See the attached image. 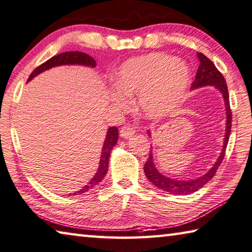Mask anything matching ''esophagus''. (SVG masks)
<instances>
[{"instance_id": "34e87169", "label": "esophagus", "mask_w": 252, "mask_h": 252, "mask_svg": "<svg viewBox=\"0 0 252 252\" xmlns=\"http://www.w3.org/2000/svg\"><path fill=\"white\" fill-rule=\"evenodd\" d=\"M135 134V129L130 126H124L121 129V136L123 138H129Z\"/></svg>"}]
</instances>
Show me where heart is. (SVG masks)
Returning a JSON list of instances; mask_svg holds the SVG:
<instances>
[{
  "label": "heart",
  "mask_w": 252,
  "mask_h": 252,
  "mask_svg": "<svg viewBox=\"0 0 252 252\" xmlns=\"http://www.w3.org/2000/svg\"><path fill=\"white\" fill-rule=\"evenodd\" d=\"M190 69L183 61L164 53H152L127 60L117 70L112 93L116 105L125 107L127 96H138L137 104L145 116L160 118L183 100Z\"/></svg>",
  "instance_id": "b5f03b06"
}]
</instances>
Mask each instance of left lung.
Returning <instances> with one entry per match:
<instances>
[{"mask_svg": "<svg viewBox=\"0 0 252 252\" xmlns=\"http://www.w3.org/2000/svg\"><path fill=\"white\" fill-rule=\"evenodd\" d=\"M197 57L200 62L199 67H198L196 78L192 82L191 91L198 90V88L206 87V86H214L216 90H218L223 97L224 106H226V133H224L223 137V145L222 149L220 152V155L217 158V160L215 161L214 166L207 171L205 175L197 177L195 179H188V180H178L174 179L167 176L162 175L159 170L157 169V167L154 162V155H153V149L149 152V157L145 164L144 171L146 175L147 179L153 185H155L157 188L161 189L166 192L173 193V195H189L197 190H199L205 185L209 182V180L214 177L216 171L219 168L220 164L224 157V153H226V148L228 145L229 136H230L231 131V110H230V104H229V94H228V87L226 81L222 76V74L219 72L216 67L215 64L211 62L208 57L205 56L201 53H197ZM147 134L149 137L152 138V131L147 130ZM153 148V147H151Z\"/></svg>", "mask_w": 252, "mask_h": 252, "instance_id": "8db88e82", "label": "left lung"}]
</instances>
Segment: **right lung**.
I'll return each instance as SVG.
<instances>
[{
  "label": "right lung",
  "mask_w": 252,
  "mask_h": 252,
  "mask_svg": "<svg viewBox=\"0 0 252 252\" xmlns=\"http://www.w3.org/2000/svg\"><path fill=\"white\" fill-rule=\"evenodd\" d=\"M62 65H82V66H87V67H95L96 62L92 56L83 52L75 51V52L61 53V54L53 56L52 59L46 61L45 63L39 65L37 68H35L32 72V74L30 75L28 82L32 81L35 76H37V75L45 72L47 69L57 67V66H62ZM117 139H118V128L116 126L109 127L107 129V133H106L103 148H101L98 169H97L96 174L93 176V178L90 180V182H88L85 186L82 187V189H79L78 191H75L74 195H81V193L87 192L90 189L94 188L96 185H98L101 180L104 179L108 169L110 153L113 151V147L117 144Z\"/></svg>",
  "instance_id": "add662e5"
}]
</instances>
